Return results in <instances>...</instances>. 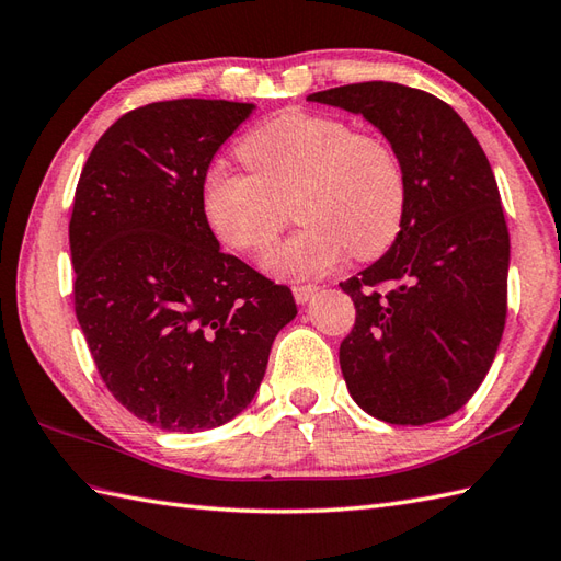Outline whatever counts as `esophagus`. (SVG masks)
Wrapping results in <instances>:
<instances>
[{
    "label": "esophagus",
    "instance_id": "esophagus-1",
    "mask_svg": "<svg viewBox=\"0 0 561 561\" xmlns=\"http://www.w3.org/2000/svg\"><path fill=\"white\" fill-rule=\"evenodd\" d=\"M293 295H295V300L300 302V305H307L309 300H312V297L317 295V285H295L293 288Z\"/></svg>",
    "mask_w": 561,
    "mask_h": 561
}]
</instances>
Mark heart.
<instances>
[{"instance_id":"obj_1","label":"heart","mask_w":561,"mask_h":561,"mask_svg":"<svg viewBox=\"0 0 561 561\" xmlns=\"http://www.w3.org/2000/svg\"><path fill=\"white\" fill-rule=\"evenodd\" d=\"M240 158L252 172L210 165L202 206L216 238L234 252L256 254L276 240L283 202L295 198L305 228L271 249L273 276L307 280L341 266L353 252L371 259L391 247L405 216V172L379 136L307 110H285L249 131Z\"/></svg>"}]
</instances>
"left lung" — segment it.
Returning a JSON list of instances; mask_svg holds the SVG:
<instances>
[{
	"instance_id": "obj_1",
	"label": "left lung",
	"mask_w": 561,
	"mask_h": 561,
	"mask_svg": "<svg viewBox=\"0 0 561 561\" xmlns=\"http://www.w3.org/2000/svg\"><path fill=\"white\" fill-rule=\"evenodd\" d=\"M363 115L405 172V216L375 264L341 283L355 327L341 343L353 401L391 425L454 415L478 391L506 321L508 230L494 172L454 107L365 81L307 95ZM381 282H391L386 294Z\"/></svg>"
}]
</instances>
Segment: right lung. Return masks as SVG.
<instances>
[{
    "label": "right lung",
    "instance_id": "obj_1",
    "mask_svg": "<svg viewBox=\"0 0 561 561\" xmlns=\"http://www.w3.org/2000/svg\"><path fill=\"white\" fill-rule=\"evenodd\" d=\"M252 112L202 98L131 110L73 196V309L93 363L129 413L168 432L240 415L297 314L288 285L220 252L202 206L210 160Z\"/></svg>",
    "mask_w": 561,
    "mask_h": 561
}]
</instances>
